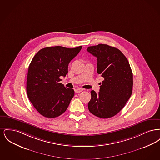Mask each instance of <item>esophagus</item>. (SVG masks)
Masks as SVG:
<instances>
[{
	"instance_id": "34e87169",
	"label": "esophagus",
	"mask_w": 160,
	"mask_h": 160,
	"mask_svg": "<svg viewBox=\"0 0 160 160\" xmlns=\"http://www.w3.org/2000/svg\"><path fill=\"white\" fill-rule=\"evenodd\" d=\"M83 89H82V88H78L75 90V92H76L77 93H80V92L83 91Z\"/></svg>"
}]
</instances>
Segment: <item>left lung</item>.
<instances>
[{"instance_id":"left-lung-1","label":"left lung","mask_w":160,"mask_h":160,"mask_svg":"<svg viewBox=\"0 0 160 160\" xmlns=\"http://www.w3.org/2000/svg\"><path fill=\"white\" fill-rule=\"evenodd\" d=\"M87 51L97 58V72L104 77L98 93L92 91L88 108L92 114L103 119L118 114L129 99L133 75L129 62L118 48L100 44Z\"/></svg>"}]
</instances>
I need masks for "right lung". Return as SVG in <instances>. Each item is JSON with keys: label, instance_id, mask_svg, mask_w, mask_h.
I'll return each instance as SVG.
<instances>
[{"label": "right lung", "instance_id": "obj_1", "mask_svg": "<svg viewBox=\"0 0 160 160\" xmlns=\"http://www.w3.org/2000/svg\"><path fill=\"white\" fill-rule=\"evenodd\" d=\"M82 48L48 47L40 50L31 61L26 82L27 94L33 107L43 116L54 118L67 109L74 91L60 83V77L66 76L69 63Z\"/></svg>", "mask_w": 160, "mask_h": 160}]
</instances>
